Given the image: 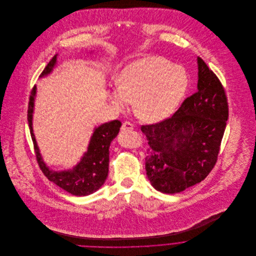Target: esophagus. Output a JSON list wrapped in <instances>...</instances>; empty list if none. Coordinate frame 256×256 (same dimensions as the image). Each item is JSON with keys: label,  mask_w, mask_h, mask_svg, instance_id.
Returning <instances> with one entry per match:
<instances>
[{"label": "esophagus", "mask_w": 256, "mask_h": 256, "mask_svg": "<svg viewBox=\"0 0 256 256\" xmlns=\"http://www.w3.org/2000/svg\"><path fill=\"white\" fill-rule=\"evenodd\" d=\"M122 131H128V130H133L134 127H133V124L130 123L129 121H125L123 124H122V127H121Z\"/></svg>", "instance_id": "1"}]
</instances>
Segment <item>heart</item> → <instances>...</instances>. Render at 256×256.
Masks as SVG:
<instances>
[{
	"mask_svg": "<svg viewBox=\"0 0 256 256\" xmlns=\"http://www.w3.org/2000/svg\"><path fill=\"white\" fill-rule=\"evenodd\" d=\"M188 76L180 66L160 56H146L128 64L108 94L110 104L124 110L135 102L144 121L154 123L170 116L186 92Z\"/></svg>",
	"mask_w": 256,
	"mask_h": 256,
	"instance_id": "obj_1",
	"label": "heart"
}]
</instances>
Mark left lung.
Returning a JSON list of instances; mask_svg holds the SVG:
<instances>
[{
  "label": "left lung",
  "mask_w": 256,
  "mask_h": 256,
  "mask_svg": "<svg viewBox=\"0 0 256 256\" xmlns=\"http://www.w3.org/2000/svg\"><path fill=\"white\" fill-rule=\"evenodd\" d=\"M197 65V92L170 118L141 127L148 141L146 176L162 193H180L201 182L217 162L228 117L226 96L218 76L200 57Z\"/></svg>",
  "instance_id": "1"
}]
</instances>
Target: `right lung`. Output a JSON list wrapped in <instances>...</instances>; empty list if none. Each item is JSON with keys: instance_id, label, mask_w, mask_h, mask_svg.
<instances>
[{"instance_id": "1", "label": "right lung", "mask_w": 256, "mask_h": 256, "mask_svg": "<svg viewBox=\"0 0 256 256\" xmlns=\"http://www.w3.org/2000/svg\"><path fill=\"white\" fill-rule=\"evenodd\" d=\"M57 56L58 54H56L47 64L40 74V78L46 76L53 71L57 65ZM36 96V86H34L30 96L28 121L36 152L37 162L42 172L50 182L55 183L63 190L74 196H86L92 194L104 184L108 178L110 144L118 135L122 125L121 122L119 120H113L96 127L90 137L88 150L82 156L80 160L72 168L66 170H51L43 160L34 134L32 119Z\"/></svg>"}]
</instances>
